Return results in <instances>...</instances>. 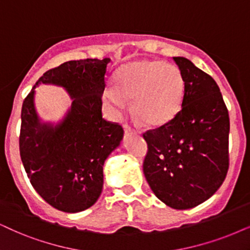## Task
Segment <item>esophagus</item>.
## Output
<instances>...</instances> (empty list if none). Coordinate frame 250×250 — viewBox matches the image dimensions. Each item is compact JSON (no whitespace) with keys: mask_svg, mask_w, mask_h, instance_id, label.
Segmentation results:
<instances>
[{"mask_svg":"<svg viewBox=\"0 0 250 250\" xmlns=\"http://www.w3.org/2000/svg\"><path fill=\"white\" fill-rule=\"evenodd\" d=\"M123 128H125V134H137V132H138V131H136L135 129H132L130 125H123Z\"/></svg>","mask_w":250,"mask_h":250,"instance_id":"1","label":"esophagus"}]
</instances>
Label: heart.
<instances>
[{"label": "heart", "mask_w": 250, "mask_h": 250, "mask_svg": "<svg viewBox=\"0 0 250 250\" xmlns=\"http://www.w3.org/2000/svg\"><path fill=\"white\" fill-rule=\"evenodd\" d=\"M183 92L185 82L178 67L138 60L118 69L113 88L106 91L105 99L118 109L132 100V116L146 127L158 128L178 115Z\"/></svg>", "instance_id": "obj_1"}]
</instances>
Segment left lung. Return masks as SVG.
Returning <instances> with one entry per match:
<instances>
[{"instance_id": "8db88e82", "label": "left lung", "mask_w": 250, "mask_h": 250, "mask_svg": "<svg viewBox=\"0 0 250 250\" xmlns=\"http://www.w3.org/2000/svg\"><path fill=\"white\" fill-rule=\"evenodd\" d=\"M185 82L178 115L143 134L145 179L167 207L186 210L203 203L229 170V110L219 86L188 59L173 58Z\"/></svg>"}]
</instances>
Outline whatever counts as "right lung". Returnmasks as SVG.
I'll return each instance as SVG.
<instances>
[{"label": "right lung", "instance_id": "obj_1", "mask_svg": "<svg viewBox=\"0 0 250 250\" xmlns=\"http://www.w3.org/2000/svg\"><path fill=\"white\" fill-rule=\"evenodd\" d=\"M110 59L68 61L46 71L21 107L20 152L36 191L49 205L75 213L96 203L103 190L106 158L120 145L123 128L102 114L107 64ZM64 87L71 108L56 125L41 123L34 106V88Z\"/></svg>", "mask_w": 250, "mask_h": 250}]
</instances>
